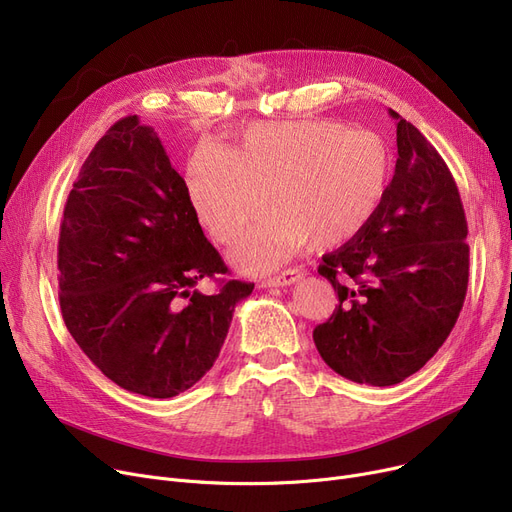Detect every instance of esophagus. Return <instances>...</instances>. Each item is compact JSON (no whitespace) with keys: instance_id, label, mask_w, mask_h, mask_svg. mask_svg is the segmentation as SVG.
<instances>
[{"instance_id":"esophagus-1","label":"esophagus","mask_w":512,"mask_h":512,"mask_svg":"<svg viewBox=\"0 0 512 512\" xmlns=\"http://www.w3.org/2000/svg\"><path fill=\"white\" fill-rule=\"evenodd\" d=\"M303 278V272L301 270H297V267H290V270H284L282 274H278V276H272V278H267V280H263L261 282V286H265V288H274V286H290V284H294L297 280H301Z\"/></svg>"}]
</instances>
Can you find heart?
I'll return each mask as SVG.
<instances>
[{
    "label": "heart",
    "instance_id": "b5f03b06",
    "mask_svg": "<svg viewBox=\"0 0 512 512\" xmlns=\"http://www.w3.org/2000/svg\"><path fill=\"white\" fill-rule=\"evenodd\" d=\"M382 134L334 120L253 124L236 145H201L188 164V195L199 222L222 245L234 242L272 195L234 251L249 272H267L303 242L326 249L359 236L392 180Z\"/></svg>",
    "mask_w": 512,
    "mask_h": 512
}]
</instances>
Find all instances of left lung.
<instances>
[{
	"instance_id": "8db88e82",
	"label": "left lung",
	"mask_w": 512,
	"mask_h": 512,
	"mask_svg": "<svg viewBox=\"0 0 512 512\" xmlns=\"http://www.w3.org/2000/svg\"><path fill=\"white\" fill-rule=\"evenodd\" d=\"M390 116L398 159L388 195L367 228L317 267L338 292L332 317L313 330L317 351L342 378L369 386L398 384L438 353L469 284L459 188L436 147Z\"/></svg>"
}]
</instances>
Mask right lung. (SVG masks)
I'll return each instance as SVG.
<instances>
[{
	"mask_svg": "<svg viewBox=\"0 0 512 512\" xmlns=\"http://www.w3.org/2000/svg\"><path fill=\"white\" fill-rule=\"evenodd\" d=\"M64 324L120 388L172 398L213 367L253 282L203 278L228 267L205 238L184 178L151 126L118 120L68 195L58 240Z\"/></svg>",
	"mask_w": 512,
	"mask_h": 512,
	"instance_id": "obj_1",
	"label": "right lung"
}]
</instances>
